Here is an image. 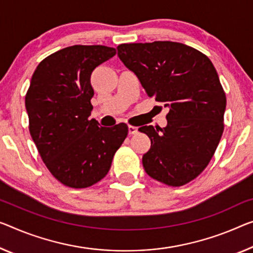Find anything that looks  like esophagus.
<instances>
[{
	"mask_svg": "<svg viewBox=\"0 0 253 253\" xmlns=\"http://www.w3.org/2000/svg\"><path fill=\"white\" fill-rule=\"evenodd\" d=\"M127 130H129V134H131V135L138 133V127L137 126H129V127H127Z\"/></svg>",
	"mask_w": 253,
	"mask_h": 253,
	"instance_id": "34e87169",
	"label": "esophagus"
}]
</instances>
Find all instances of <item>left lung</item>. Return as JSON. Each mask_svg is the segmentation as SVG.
I'll use <instances>...</instances> for the list:
<instances>
[{
	"instance_id": "1",
	"label": "left lung",
	"mask_w": 253,
	"mask_h": 253,
	"mask_svg": "<svg viewBox=\"0 0 253 253\" xmlns=\"http://www.w3.org/2000/svg\"><path fill=\"white\" fill-rule=\"evenodd\" d=\"M147 95L169 108L167 126L139 127L150 138L142 165L150 177L170 186L192 181L209 164L224 131L226 96L211 61L175 42L118 46Z\"/></svg>"
}]
</instances>
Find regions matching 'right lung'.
<instances>
[{
	"label": "right lung",
	"instance_id": "right-lung-1",
	"mask_svg": "<svg viewBox=\"0 0 253 253\" xmlns=\"http://www.w3.org/2000/svg\"><path fill=\"white\" fill-rule=\"evenodd\" d=\"M116 54L103 45H75L50 54L35 70L26 95L30 135L61 183L88 188L102 180L127 135L126 123L99 126L89 119L96 67Z\"/></svg>",
	"mask_w": 253,
	"mask_h": 253
}]
</instances>
